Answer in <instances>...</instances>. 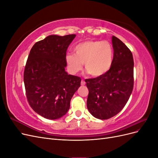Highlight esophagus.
<instances>
[{
    "label": "esophagus",
    "mask_w": 158,
    "mask_h": 158,
    "mask_svg": "<svg viewBox=\"0 0 158 158\" xmlns=\"http://www.w3.org/2000/svg\"><path fill=\"white\" fill-rule=\"evenodd\" d=\"M85 84V81H84V80H81V85H84Z\"/></svg>",
    "instance_id": "obj_1"
}]
</instances>
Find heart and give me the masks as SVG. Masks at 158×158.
Instances as JSON below:
<instances>
[{"mask_svg": "<svg viewBox=\"0 0 158 158\" xmlns=\"http://www.w3.org/2000/svg\"><path fill=\"white\" fill-rule=\"evenodd\" d=\"M74 54L66 56L67 68L71 74H76L82 69L94 77L106 74L111 69L114 52L111 44L107 41L89 40L78 44Z\"/></svg>", "mask_w": 158, "mask_h": 158, "instance_id": "1", "label": "heart"}]
</instances>
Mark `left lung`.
I'll list each match as a JSON object with an SVG mask.
<instances>
[{
	"label": "left lung",
	"instance_id": "8db88e82",
	"mask_svg": "<svg viewBox=\"0 0 158 158\" xmlns=\"http://www.w3.org/2000/svg\"><path fill=\"white\" fill-rule=\"evenodd\" d=\"M113 62L107 73L85 80L89 90L87 107L92 115L106 120L116 115L125 106L134 86L132 52L115 36L112 37Z\"/></svg>",
	"mask_w": 158,
	"mask_h": 158
}]
</instances>
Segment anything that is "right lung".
I'll use <instances>...</instances> for the list:
<instances>
[{"label":"right lung","instance_id":"add662e5","mask_svg":"<svg viewBox=\"0 0 158 158\" xmlns=\"http://www.w3.org/2000/svg\"><path fill=\"white\" fill-rule=\"evenodd\" d=\"M75 34L51 35L36 42L28 56L23 72L26 95L32 109L48 119L67 113L81 78L68 74L66 54Z\"/></svg>","mask_w":158,"mask_h":158}]
</instances>
